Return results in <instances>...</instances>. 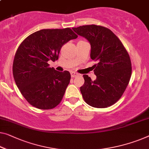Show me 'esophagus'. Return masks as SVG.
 <instances>
[{
    "mask_svg": "<svg viewBox=\"0 0 149 149\" xmlns=\"http://www.w3.org/2000/svg\"><path fill=\"white\" fill-rule=\"evenodd\" d=\"M70 74H71V76H72V77H75L77 76V75H79V74H77V73L75 72H71Z\"/></svg>",
    "mask_w": 149,
    "mask_h": 149,
    "instance_id": "34e87169",
    "label": "esophagus"
}]
</instances>
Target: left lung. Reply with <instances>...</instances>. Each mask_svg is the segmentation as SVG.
<instances>
[{
    "mask_svg": "<svg viewBox=\"0 0 149 149\" xmlns=\"http://www.w3.org/2000/svg\"><path fill=\"white\" fill-rule=\"evenodd\" d=\"M72 29L90 42L91 59L98 62L94 65L96 80L83 75L85 82L80 91L84 101L98 108L113 105L123 96L131 77V61L127 51L108 28L91 25Z\"/></svg>",
    "mask_w": 149,
    "mask_h": 149,
    "instance_id": "1",
    "label": "left lung"
}]
</instances>
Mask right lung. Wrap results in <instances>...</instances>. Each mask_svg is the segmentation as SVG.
Listing matches in <instances>:
<instances>
[{
  "mask_svg": "<svg viewBox=\"0 0 149 149\" xmlns=\"http://www.w3.org/2000/svg\"><path fill=\"white\" fill-rule=\"evenodd\" d=\"M77 35L70 28L42 29L32 33L15 53L13 73L21 94L30 104L42 110L60 103L71 75L49 68L47 62L58 59L61 47Z\"/></svg>",
  "mask_w": 149,
  "mask_h": 149,
  "instance_id": "obj_1",
  "label": "right lung"
}]
</instances>
